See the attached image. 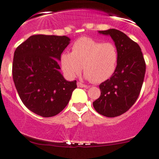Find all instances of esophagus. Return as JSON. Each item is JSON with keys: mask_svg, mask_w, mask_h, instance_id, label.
Wrapping results in <instances>:
<instances>
[{"mask_svg": "<svg viewBox=\"0 0 159 159\" xmlns=\"http://www.w3.org/2000/svg\"><path fill=\"white\" fill-rule=\"evenodd\" d=\"M77 85H78V88H88V85H86V84H82V83L79 82V81H78V82L77 83Z\"/></svg>", "mask_w": 159, "mask_h": 159, "instance_id": "esophagus-1", "label": "esophagus"}]
</instances>
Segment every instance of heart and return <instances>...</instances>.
<instances>
[{
	"mask_svg": "<svg viewBox=\"0 0 159 159\" xmlns=\"http://www.w3.org/2000/svg\"><path fill=\"white\" fill-rule=\"evenodd\" d=\"M119 60L116 45L111 42L98 41L81 37L71 46V52H64L60 56L62 71L74 78L83 70L85 78L96 84L108 80L114 74Z\"/></svg>",
	"mask_w": 159,
	"mask_h": 159,
	"instance_id": "b5f03b06",
	"label": "heart"
}]
</instances>
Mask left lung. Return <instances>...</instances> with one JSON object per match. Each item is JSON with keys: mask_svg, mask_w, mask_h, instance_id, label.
Returning <instances> with one entry per match:
<instances>
[{"mask_svg": "<svg viewBox=\"0 0 159 159\" xmlns=\"http://www.w3.org/2000/svg\"><path fill=\"white\" fill-rule=\"evenodd\" d=\"M110 35L119 52L114 74L99 85L101 93L93 102L95 110L107 117H115L129 110L139 98L145 74L146 61L141 48L123 32L115 29L99 31Z\"/></svg>", "mask_w": 159, "mask_h": 159, "instance_id": "1", "label": "left lung"}]
</instances>
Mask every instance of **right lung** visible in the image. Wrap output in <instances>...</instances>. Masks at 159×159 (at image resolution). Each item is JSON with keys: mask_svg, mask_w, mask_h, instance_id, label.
Returning a JSON list of instances; mask_svg holds the SVG:
<instances>
[{"mask_svg": "<svg viewBox=\"0 0 159 159\" xmlns=\"http://www.w3.org/2000/svg\"><path fill=\"white\" fill-rule=\"evenodd\" d=\"M66 36L33 35L14 52L13 82L23 104L43 117H51L67 106L76 80L67 81L58 60L69 44Z\"/></svg>", "mask_w": 159, "mask_h": 159, "instance_id": "add662e5", "label": "right lung"}]
</instances>
